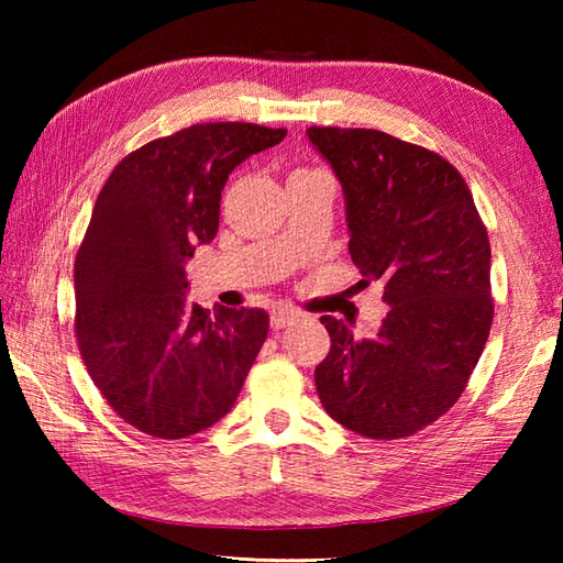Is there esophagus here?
<instances>
[{
  "instance_id": "34e87169",
  "label": "esophagus",
  "mask_w": 563,
  "mask_h": 563,
  "mask_svg": "<svg viewBox=\"0 0 563 563\" xmlns=\"http://www.w3.org/2000/svg\"><path fill=\"white\" fill-rule=\"evenodd\" d=\"M302 314L297 312V309H290V307H280V309H275V312L271 314V327L278 331V329H285V327H290L292 321H297L300 319Z\"/></svg>"
}]
</instances>
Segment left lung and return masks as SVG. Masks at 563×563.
Instances as JSON below:
<instances>
[{"instance_id":"left-lung-1","label":"left lung","mask_w":563,"mask_h":563,"mask_svg":"<svg viewBox=\"0 0 563 563\" xmlns=\"http://www.w3.org/2000/svg\"><path fill=\"white\" fill-rule=\"evenodd\" d=\"M345 200L349 251L385 280L377 336L321 317L331 351L314 369L321 406L375 440L413 435L452 409L492 331V246L464 178L435 152L365 128H307Z\"/></svg>"}]
</instances>
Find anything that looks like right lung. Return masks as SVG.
Returning a JSON list of instances; mask_svg holds the SVG:
<instances>
[{"label": "right lung", "instance_id": "add662e5", "mask_svg": "<svg viewBox=\"0 0 563 563\" xmlns=\"http://www.w3.org/2000/svg\"><path fill=\"white\" fill-rule=\"evenodd\" d=\"M285 133L190 125L128 154L101 188L75 261V329L93 385L142 433L218 423L268 336L263 309L190 305L186 261L218 234L230 174Z\"/></svg>", "mask_w": 563, "mask_h": 563}]
</instances>
